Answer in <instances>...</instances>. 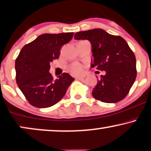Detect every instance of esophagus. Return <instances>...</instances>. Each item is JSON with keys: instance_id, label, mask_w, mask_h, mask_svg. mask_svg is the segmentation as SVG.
I'll return each instance as SVG.
<instances>
[{"instance_id": "34e87169", "label": "esophagus", "mask_w": 151, "mask_h": 151, "mask_svg": "<svg viewBox=\"0 0 151 151\" xmlns=\"http://www.w3.org/2000/svg\"><path fill=\"white\" fill-rule=\"evenodd\" d=\"M85 78V76H80V77H76V79L78 80H83Z\"/></svg>"}]
</instances>
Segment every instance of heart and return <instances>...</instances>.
<instances>
[{
    "mask_svg": "<svg viewBox=\"0 0 151 151\" xmlns=\"http://www.w3.org/2000/svg\"><path fill=\"white\" fill-rule=\"evenodd\" d=\"M68 70L74 75H78V74H81L83 72V65L79 63L76 62L72 63L68 67Z\"/></svg>",
    "mask_w": 151,
    "mask_h": 151,
    "instance_id": "1",
    "label": "heart"
}]
</instances>
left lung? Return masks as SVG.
<instances>
[{
    "label": "left lung",
    "instance_id": "1",
    "mask_svg": "<svg viewBox=\"0 0 151 151\" xmlns=\"http://www.w3.org/2000/svg\"><path fill=\"white\" fill-rule=\"evenodd\" d=\"M75 40H88L92 45L93 64L105 75H101L92 95L102 102L123 100L137 77L136 58L127 42L100 28L78 32Z\"/></svg>",
    "mask_w": 151,
    "mask_h": 151
}]
</instances>
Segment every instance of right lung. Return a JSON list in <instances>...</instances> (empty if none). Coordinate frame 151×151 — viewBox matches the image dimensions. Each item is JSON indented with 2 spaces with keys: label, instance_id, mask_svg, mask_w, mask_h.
I'll return each instance as SVG.
<instances>
[{
  "label": "right lung",
  "instance_id": "right-lung-1",
  "mask_svg": "<svg viewBox=\"0 0 151 151\" xmlns=\"http://www.w3.org/2000/svg\"><path fill=\"white\" fill-rule=\"evenodd\" d=\"M73 35L74 33L42 34L21 50L15 60L16 81L31 105L38 108L54 105L74 80L65 72L54 79L49 72L50 63L59 58L62 46Z\"/></svg>",
  "mask_w": 151,
  "mask_h": 151
}]
</instances>
